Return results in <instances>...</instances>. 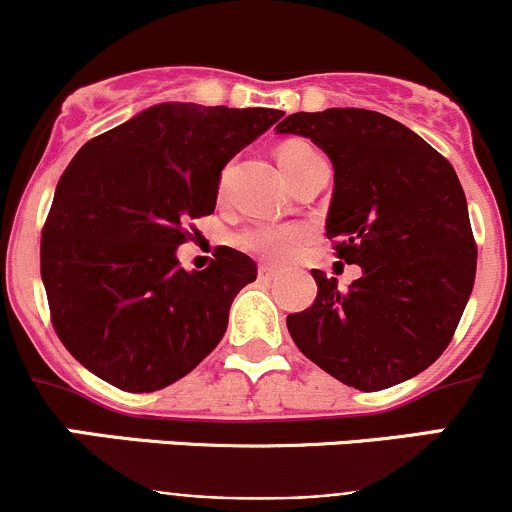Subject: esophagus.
<instances>
[{
	"label": "esophagus",
	"instance_id": "34e87169",
	"mask_svg": "<svg viewBox=\"0 0 512 512\" xmlns=\"http://www.w3.org/2000/svg\"><path fill=\"white\" fill-rule=\"evenodd\" d=\"M257 275H260V280H272V277H275V267L260 265V270H257Z\"/></svg>",
	"mask_w": 512,
	"mask_h": 512
}]
</instances>
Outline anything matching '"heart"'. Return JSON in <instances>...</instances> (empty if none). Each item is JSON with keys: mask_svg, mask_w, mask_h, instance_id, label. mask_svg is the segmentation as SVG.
Here are the masks:
<instances>
[{"mask_svg": "<svg viewBox=\"0 0 512 512\" xmlns=\"http://www.w3.org/2000/svg\"><path fill=\"white\" fill-rule=\"evenodd\" d=\"M312 156H317V151L307 141H285L277 148V163H280L282 175L292 173L297 165H302L304 160ZM299 240H302L299 227L277 225H252L235 237L237 247H242L250 255L265 257V260H282L294 250Z\"/></svg>", "mask_w": 512, "mask_h": 512, "instance_id": "heart-1", "label": "heart"}]
</instances>
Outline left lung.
Wrapping results in <instances>:
<instances>
[{
	"label": "left lung",
	"instance_id": "left-lung-1",
	"mask_svg": "<svg viewBox=\"0 0 512 512\" xmlns=\"http://www.w3.org/2000/svg\"><path fill=\"white\" fill-rule=\"evenodd\" d=\"M334 165L327 237L361 277L339 289L312 270L317 299L289 314L294 344L359 391L421 374L451 342L476 282V242L456 170L411 128L366 108L292 113Z\"/></svg>",
	"mask_w": 512,
	"mask_h": 512
}]
</instances>
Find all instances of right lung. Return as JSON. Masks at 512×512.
<instances>
[{"instance_id": "add662e5", "label": "right lung", "mask_w": 512, "mask_h": 512, "mask_svg": "<svg viewBox=\"0 0 512 512\" xmlns=\"http://www.w3.org/2000/svg\"><path fill=\"white\" fill-rule=\"evenodd\" d=\"M285 116L275 108L156 103L86 143L41 232L51 322L79 364L123 391L183 379L223 339L257 265L218 247L183 270V225L215 210L223 168Z\"/></svg>"}]
</instances>
